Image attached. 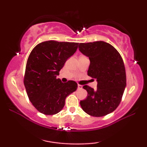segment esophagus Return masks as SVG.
<instances>
[{
  "instance_id": "esophagus-1",
  "label": "esophagus",
  "mask_w": 147,
  "mask_h": 147,
  "mask_svg": "<svg viewBox=\"0 0 147 147\" xmlns=\"http://www.w3.org/2000/svg\"><path fill=\"white\" fill-rule=\"evenodd\" d=\"M82 86L78 84V89H82Z\"/></svg>"
}]
</instances>
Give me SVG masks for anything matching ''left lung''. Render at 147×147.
<instances>
[{
  "label": "left lung",
  "mask_w": 147,
  "mask_h": 147,
  "mask_svg": "<svg viewBox=\"0 0 147 147\" xmlns=\"http://www.w3.org/2000/svg\"><path fill=\"white\" fill-rule=\"evenodd\" d=\"M79 49L90 59L88 75L97 81L95 90L88 86H84L88 97L81 101L80 105L91 116L106 115L119 106L126 86L125 66L122 57L113 45L104 41L80 43Z\"/></svg>",
  "instance_id": "1"
}]
</instances>
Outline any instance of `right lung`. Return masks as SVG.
Listing matches in <instances>:
<instances>
[{"label": "right lung", "instance_id": "right-lung-1", "mask_svg": "<svg viewBox=\"0 0 147 147\" xmlns=\"http://www.w3.org/2000/svg\"><path fill=\"white\" fill-rule=\"evenodd\" d=\"M78 44L51 40L38 43L30 52L23 82L30 101L41 113H58L63 109L67 96L77 90L75 82L62 83L57 76L77 51Z\"/></svg>", "mask_w": 147, "mask_h": 147}]
</instances>
